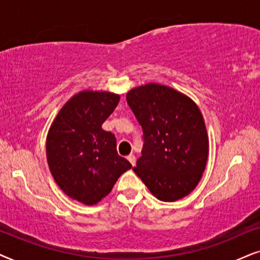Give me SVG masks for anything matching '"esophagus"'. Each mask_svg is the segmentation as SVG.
Wrapping results in <instances>:
<instances>
[{"mask_svg": "<svg viewBox=\"0 0 260 260\" xmlns=\"http://www.w3.org/2000/svg\"><path fill=\"white\" fill-rule=\"evenodd\" d=\"M127 159H128V160H129L131 164H132L133 166H136V155H134V154H129V155H128V157H127Z\"/></svg>", "mask_w": 260, "mask_h": 260, "instance_id": "34e87169", "label": "esophagus"}]
</instances>
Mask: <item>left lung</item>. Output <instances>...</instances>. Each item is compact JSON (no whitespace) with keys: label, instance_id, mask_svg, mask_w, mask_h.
Wrapping results in <instances>:
<instances>
[{"label":"left lung","instance_id":"left-lung-1","mask_svg":"<svg viewBox=\"0 0 260 260\" xmlns=\"http://www.w3.org/2000/svg\"><path fill=\"white\" fill-rule=\"evenodd\" d=\"M126 99L144 133L134 172L158 200L174 202L189 195L202 177L209 152L199 107L157 83L129 90Z\"/></svg>","mask_w":260,"mask_h":260}]
</instances>
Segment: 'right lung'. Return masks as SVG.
<instances>
[{
    "instance_id": "right-lung-1",
    "label": "right lung",
    "mask_w": 260,
    "mask_h": 260,
    "mask_svg": "<svg viewBox=\"0 0 260 260\" xmlns=\"http://www.w3.org/2000/svg\"><path fill=\"white\" fill-rule=\"evenodd\" d=\"M119 101L113 92L84 90L65 103L48 129L51 174L69 197L83 205H98L132 168L117 154L115 136L102 129Z\"/></svg>"
}]
</instances>
